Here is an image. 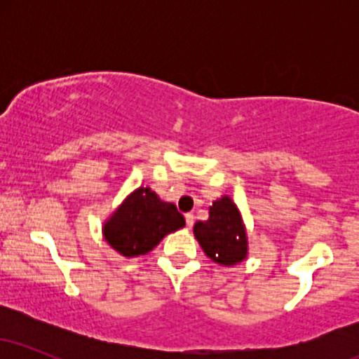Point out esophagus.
I'll list each match as a JSON object with an SVG mask.
<instances>
[{
	"mask_svg": "<svg viewBox=\"0 0 359 359\" xmlns=\"http://www.w3.org/2000/svg\"><path fill=\"white\" fill-rule=\"evenodd\" d=\"M185 222H187V228H192V224H194V214L192 212L185 214Z\"/></svg>",
	"mask_w": 359,
	"mask_h": 359,
	"instance_id": "obj_1",
	"label": "esophagus"
}]
</instances>
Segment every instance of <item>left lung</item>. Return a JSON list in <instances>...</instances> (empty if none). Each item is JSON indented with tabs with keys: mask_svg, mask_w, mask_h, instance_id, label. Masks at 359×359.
Here are the masks:
<instances>
[{
	"mask_svg": "<svg viewBox=\"0 0 359 359\" xmlns=\"http://www.w3.org/2000/svg\"><path fill=\"white\" fill-rule=\"evenodd\" d=\"M194 236L204 253L222 266H233L248 255V236L238 205L229 196L214 201L209 219L194 224Z\"/></svg>",
	"mask_w": 359,
	"mask_h": 359,
	"instance_id": "left-lung-1",
	"label": "left lung"
}]
</instances>
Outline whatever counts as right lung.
Segmentation results:
<instances>
[{
	"instance_id": "add662e5",
	"label": "right lung",
	"mask_w": 359,
	"mask_h": 359,
	"mask_svg": "<svg viewBox=\"0 0 359 359\" xmlns=\"http://www.w3.org/2000/svg\"><path fill=\"white\" fill-rule=\"evenodd\" d=\"M184 226L175 204L163 203L150 187H138L104 222L102 236L119 255L133 258L147 255L168 233Z\"/></svg>"
}]
</instances>
